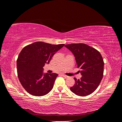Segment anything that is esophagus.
Listing matches in <instances>:
<instances>
[{"instance_id": "esophagus-1", "label": "esophagus", "mask_w": 122, "mask_h": 122, "mask_svg": "<svg viewBox=\"0 0 122 122\" xmlns=\"http://www.w3.org/2000/svg\"><path fill=\"white\" fill-rule=\"evenodd\" d=\"M61 75L63 76L64 77H65V78H68V77H69V76H67V75H64V74H61Z\"/></svg>"}]
</instances>
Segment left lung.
<instances>
[{"mask_svg": "<svg viewBox=\"0 0 122 122\" xmlns=\"http://www.w3.org/2000/svg\"><path fill=\"white\" fill-rule=\"evenodd\" d=\"M75 57L77 68H80L81 78L70 87L73 93L86 96L93 93L101 82L104 72V61L101 54L94 48L83 43L66 45Z\"/></svg>", "mask_w": 122, "mask_h": 122, "instance_id": "left-lung-1", "label": "left lung"}]
</instances>
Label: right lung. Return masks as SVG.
Returning <instances> with one entry per match:
<instances>
[{"instance_id":"obj_1","label":"right lung","mask_w":122,"mask_h":122,"mask_svg":"<svg viewBox=\"0 0 122 122\" xmlns=\"http://www.w3.org/2000/svg\"><path fill=\"white\" fill-rule=\"evenodd\" d=\"M65 44L36 42L24 47L17 61L18 76L24 89L35 96H42L52 89L58 74H44L43 67Z\"/></svg>"}]
</instances>
